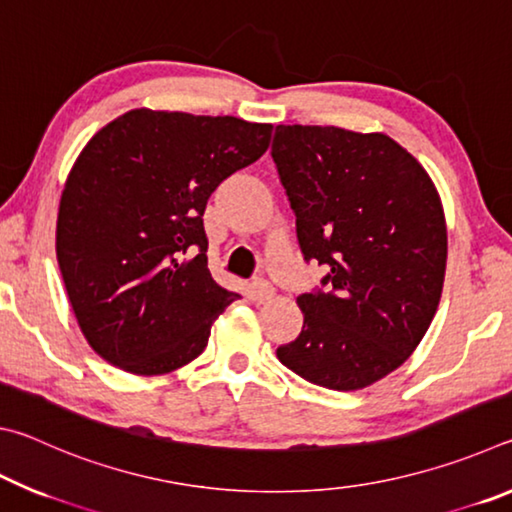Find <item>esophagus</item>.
Instances as JSON below:
<instances>
[{
	"label": "esophagus",
	"mask_w": 512,
	"mask_h": 512,
	"mask_svg": "<svg viewBox=\"0 0 512 512\" xmlns=\"http://www.w3.org/2000/svg\"><path fill=\"white\" fill-rule=\"evenodd\" d=\"M250 293H253V300L255 302H259V305H264V302H268V300L275 296V289L266 280H255L253 287H250Z\"/></svg>",
	"instance_id": "esophagus-1"
}]
</instances>
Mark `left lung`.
I'll list each match as a JSON object with an SVG mask.
<instances>
[{
	"label": "left lung",
	"mask_w": 512,
	"mask_h": 512,
	"mask_svg": "<svg viewBox=\"0 0 512 512\" xmlns=\"http://www.w3.org/2000/svg\"><path fill=\"white\" fill-rule=\"evenodd\" d=\"M273 160L305 259L327 291L302 293L305 325L277 359L329 391H361L411 357L443 296L447 223L429 173L386 133L275 128Z\"/></svg>",
	"instance_id": "1"
}]
</instances>
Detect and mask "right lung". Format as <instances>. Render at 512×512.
Masks as SVG:
<instances>
[{"instance_id": "obj_1", "label": "right lung", "mask_w": 512, "mask_h": 512, "mask_svg": "<svg viewBox=\"0 0 512 512\" xmlns=\"http://www.w3.org/2000/svg\"><path fill=\"white\" fill-rule=\"evenodd\" d=\"M271 133L237 117L135 108L83 146L60 194L56 257L101 359L151 377L205 350L239 298L207 268V198L262 158Z\"/></svg>"}]
</instances>
